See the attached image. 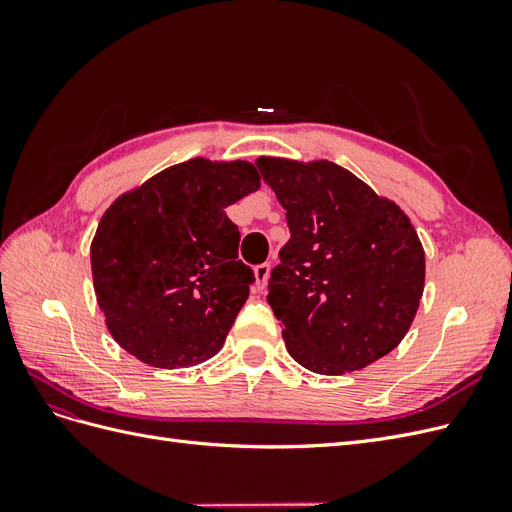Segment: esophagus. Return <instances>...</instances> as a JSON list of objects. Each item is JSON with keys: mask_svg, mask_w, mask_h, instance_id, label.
I'll return each mask as SVG.
<instances>
[{"mask_svg": "<svg viewBox=\"0 0 512 512\" xmlns=\"http://www.w3.org/2000/svg\"><path fill=\"white\" fill-rule=\"evenodd\" d=\"M269 273H271V267L267 265V262H262V265H256V267H254V277H256V288H258V292L265 290L267 280H269Z\"/></svg>", "mask_w": 512, "mask_h": 512, "instance_id": "esophagus-1", "label": "esophagus"}]
</instances>
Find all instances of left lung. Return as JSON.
Returning a JSON list of instances; mask_svg holds the SVG:
<instances>
[{
  "mask_svg": "<svg viewBox=\"0 0 512 512\" xmlns=\"http://www.w3.org/2000/svg\"><path fill=\"white\" fill-rule=\"evenodd\" d=\"M286 209L290 239L267 301L290 356L342 376L406 337L425 288V252L408 215L329 160L258 158Z\"/></svg>",
  "mask_w": 512,
  "mask_h": 512,
  "instance_id": "obj_1",
  "label": "left lung"
}]
</instances>
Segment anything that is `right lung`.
Instances as JSON below:
<instances>
[{"instance_id":"obj_1","label":"right lung","mask_w":512,"mask_h":512,"mask_svg":"<svg viewBox=\"0 0 512 512\" xmlns=\"http://www.w3.org/2000/svg\"><path fill=\"white\" fill-rule=\"evenodd\" d=\"M260 188L254 164L194 158L108 207L91 241L98 305L115 342L151 367L220 352L254 271L239 260L226 207Z\"/></svg>"}]
</instances>
